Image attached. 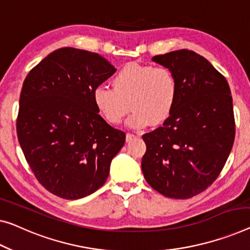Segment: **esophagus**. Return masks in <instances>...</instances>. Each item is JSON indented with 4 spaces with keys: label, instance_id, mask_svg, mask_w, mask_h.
Returning <instances> with one entry per match:
<instances>
[{
    "label": "esophagus",
    "instance_id": "1",
    "mask_svg": "<svg viewBox=\"0 0 250 250\" xmlns=\"http://www.w3.org/2000/svg\"><path fill=\"white\" fill-rule=\"evenodd\" d=\"M137 136L136 135H132V133H126L125 135V141L126 143H130V141H132L133 139H136Z\"/></svg>",
    "mask_w": 250,
    "mask_h": 250
}]
</instances>
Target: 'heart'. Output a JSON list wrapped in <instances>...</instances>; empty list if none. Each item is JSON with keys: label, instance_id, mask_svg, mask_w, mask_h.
I'll return each mask as SVG.
<instances>
[{"label": "heart", "instance_id": "obj_1", "mask_svg": "<svg viewBox=\"0 0 250 250\" xmlns=\"http://www.w3.org/2000/svg\"><path fill=\"white\" fill-rule=\"evenodd\" d=\"M113 88L96 86L93 102L102 117L111 125H119L132 109L126 125L143 129L149 124L159 125L168 120L176 105L178 82L167 67L128 62L112 80Z\"/></svg>", "mask_w": 250, "mask_h": 250}]
</instances>
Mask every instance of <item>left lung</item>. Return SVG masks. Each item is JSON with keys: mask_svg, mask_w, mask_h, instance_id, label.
<instances>
[{"mask_svg": "<svg viewBox=\"0 0 250 250\" xmlns=\"http://www.w3.org/2000/svg\"><path fill=\"white\" fill-rule=\"evenodd\" d=\"M152 62L173 70L178 98L168 120L143 136L147 150L141 168L161 194L189 199L213 183L231 151V92L225 76L195 51H170Z\"/></svg>", "mask_w": 250, "mask_h": 250, "instance_id": "left-lung-1", "label": "left lung"}]
</instances>
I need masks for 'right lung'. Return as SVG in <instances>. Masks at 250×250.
I'll return each mask as SVG.
<instances>
[{
  "mask_svg": "<svg viewBox=\"0 0 250 250\" xmlns=\"http://www.w3.org/2000/svg\"><path fill=\"white\" fill-rule=\"evenodd\" d=\"M91 51L61 48L30 70L21 89L17 132L30 168L44 188L66 200L105 183L125 133L107 125L93 89L115 73Z\"/></svg>",
  "mask_w": 250,
  "mask_h": 250,
  "instance_id": "obj_1",
  "label": "right lung"
}]
</instances>
